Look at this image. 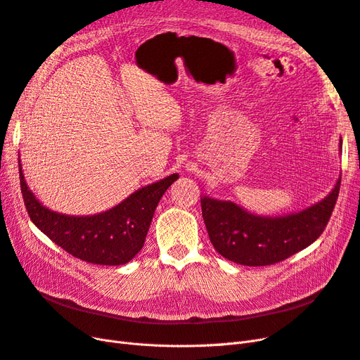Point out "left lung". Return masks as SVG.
I'll return each mask as SVG.
<instances>
[{"instance_id": "8db88e82", "label": "left lung", "mask_w": 360, "mask_h": 360, "mask_svg": "<svg viewBox=\"0 0 360 360\" xmlns=\"http://www.w3.org/2000/svg\"><path fill=\"white\" fill-rule=\"evenodd\" d=\"M340 186L341 177L320 202L278 217L257 216L236 202L202 197V219L216 252L237 264L270 266L317 240L330 219Z\"/></svg>"}]
</instances>
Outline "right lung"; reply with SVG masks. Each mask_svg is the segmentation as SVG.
Here are the masks:
<instances>
[{
    "label": "right lung",
    "instance_id": "obj_1",
    "mask_svg": "<svg viewBox=\"0 0 360 360\" xmlns=\"http://www.w3.org/2000/svg\"><path fill=\"white\" fill-rule=\"evenodd\" d=\"M177 179L179 174H171L151 183L103 213L70 216L39 202L28 189L19 163L20 192L32 224L70 255L101 266L126 264L143 249L162 195Z\"/></svg>",
    "mask_w": 360,
    "mask_h": 360
}]
</instances>
